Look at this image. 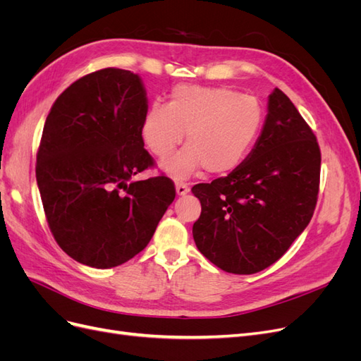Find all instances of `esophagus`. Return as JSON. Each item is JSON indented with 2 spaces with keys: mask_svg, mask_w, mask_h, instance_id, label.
<instances>
[{
  "mask_svg": "<svg viewBox=\"0 0 361 361\" xmlns=\"http://www.w3.org/2000/svg\"><path fill=\"white\" fill-rule=\"evenodd\" d=\"M176 192H178V195H187L190 192V187H188L187 183L178 182L176 183Z\"/></svg>",
  "mask_w": 361,
  "mask_h": 361,
  "instance_id": "1",
  "label": "esophagus"
}]
</instances>
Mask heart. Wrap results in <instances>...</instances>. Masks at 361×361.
Returning <instances> with one entry per match:
<instances>
[{"label":"heart","instance_id":"heart-1","mask_svg":"<svg viewBox=\"0 0 361 361\" xmlns=\"http://www.w3.org/2000/svg\"><path fill=\"white\" fill-rule=\"evenodd\" d=\"M264 111L253 97L226 87L182 84L174 87L169 104L149 106L141 137L158 158H167L187 133V147L161 162L174 179H187L197 170L207 174L233 171L256 143Z\"/></svg>","mask_w":361,"mask_h":361}]
</instances>
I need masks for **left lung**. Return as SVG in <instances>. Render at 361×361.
Returning a JSON list of instances; mask_svg holds the SVG:
<instances>
[{"instance_id": "obj_1", "label": "left lung", "mask_w": 361, "mask_h": 361, "mask_svg": "<svg viewBox=\"0 0 361 361\" xmlns=\"http://www.w3.org/2000/svg\"><path fill=\"white\" fill-rule=\"evenodd\" d=\"M321 150L289 97L274 89L264 128L248 157L211 183L191 188L202 203L194 243L214 265L255 274L286 253L312 220Z\"/></svg>"}]
</instances>
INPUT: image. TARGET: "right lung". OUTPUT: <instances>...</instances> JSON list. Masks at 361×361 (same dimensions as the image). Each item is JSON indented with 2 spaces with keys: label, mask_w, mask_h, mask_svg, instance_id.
Returning a JSON list of instances; mask_svg holds the SVG:
<instances>
[{
  "label": "right lung",
  "mask_w": 361,
  "mask_h": 361,
  "mask_svg": "<svg viewBox=\"0 0 361 361\" xmlns=\"http://www.w3.org/2000/svg\"><path fill=\"white\" fill-rule=\"evenodd\" d=\"M147 108L140 75L106 68L71 84L47 117L37 187L57 244L82 265L133 259L176 197L166 176L130 180L154 166L141 137Z\"/></svg>",
  "instance_id": "right-lung-1"
}]
</instances>
